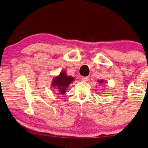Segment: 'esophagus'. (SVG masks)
Returning a JSON list of instances; mask_svg holds the SVG:
<instances>
[{
    "instance_id": "obj_1",
    "label": "esophagus",
    "mask_w": 148,
    "mask_h": 148,
    "mask_svg": "<svg viewBox=\"0 0 148 148\" xmlns=\"http://www.w3.org/2000/svg\"><path fill=\"white\" fill-rule=\"evenodd\" d=\"M89 79H90L89 77H82V80L84 81V82H88Z\"/></svg>"
}]
</instances>
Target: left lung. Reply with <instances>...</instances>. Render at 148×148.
Here are the masks:
<instances>
[{
	"label": "left lung",
	"mask_w": 148,
	"mask_h": 148,
	"mask_svg": "<svg viewBox=\"0 0 148 148\" xmlns=\"http://www.w3.org/2000/svg\"><path fill=\"white\" fill-rule=\"evenodd\" d=\"M98 82L99 83V84H104V83L106 82H105V81H104V80H103V79H100V80H98Z\"/></svg>",
	"instance_id": "8db88e82"
}]
</instances>
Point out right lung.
<instances>
[{
  "label": "right lung",
  "instance_id": "add662e5",
  "mask_svg": "<svg viewBox=\"0 0 148 148\" xmlns=\"http://www.w3.org/2000/svg\"><path fill=\"white\" fill-rule=\"evenodd\" d=\"M74 81V77L68 76L64 70L62 71L58 76L54 77L51 88L56 90L58 94H64L69 85Z\"/></svg>",
  "mask_w": 148,
  "mask_h": 148
}]
</instances>
